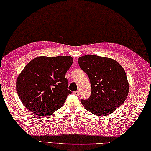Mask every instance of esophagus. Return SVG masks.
<instances>
[{"instance_id":"1","label":"esophagus","mask_w":151,"mask_h":151,"mask_svg":"<svg viewBox=\"0 0 151 151\" xmlns=\"http://www.w3.org/2000/svg\"><path fill=\"white\" fill-rule=\"evenodd\" d=\"M74 94H75L76 96H79V95H80V92H79V91H75Z\"/></svg>"}]
</instances>
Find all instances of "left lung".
Here are the masks:
<instances>
[{
	"mask_svg": "<svg viewBox=\"0 0 151 151\" xmlns=\"http://www.w3.org/2000/svg\"><path fill=\"white\" fill-rule=\"evenodd\" d=\"M78 65L91 84L90 98L81 100L84 108L97 116L113 113L125 102L129 93L125 70L116 60L94 55L79 57Z\"/></svg>",
	"mask_w": 151,
	"mask_h": 151,
	"instance_id": "8db88e82",
	"label": "left lung"
}]
</instances>
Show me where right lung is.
Wrapping results in <instances>:
<instances>
[{
	"label": "right lung",
	"mask_w": 151,
	"mask_h": 151,
	"mask_svg": "<svg viewBox=\"0 0 151 151\" xmlns=\"http://www.w3.org/2000/svg\"><path fill=\"white\" fill-rule=\"evenodd\" d=\"M73 63L70 56H42L29 62L16 80V91L24 106L43 117L61 108L71 94L65 75Z\"/></svg>",
	"instance_id": "1"
}]
</instances>
